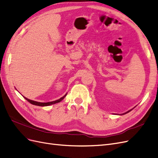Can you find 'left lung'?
Returning a JSON list of instances; mask_svg holds the SVG:
<instances>
[{
  "label": "left lung",
  "instance_id": "1",
  "mask_svg": "<svg viewBox=\"0 0 158 158\" xmlns=\"http://www.w3.org/2000/svg\"><path fill=\"white\" fill-rule=\"evenodd\" d=\"M133 109H134V108H133ZM132 109H131V110H129V111H128L127 112H126V113H123V114H126V113H128V112H130L131 111H132Z\"/></svg>",
  "mask_w": 158,
  "mask_h": 158
}]
</instances>
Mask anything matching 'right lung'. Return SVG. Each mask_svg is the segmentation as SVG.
<instances>
[{
    "instance_id": "add662e5",
    "label": "right lung",
    "mask_w": 158,
    "mask_h": 158,
    "mask_svg": "<svg viewBox=\"0 0 158 158\" xmlns=\"http://www.w3.org/2000/svg\"><path fill=\"white\" fill-rule=\"evenodd\" d=\"M67 94H66L63 97L60 98V99H57V100H55V101H53V102H47V103H41V102H35V101H33V100H30L29 99L26 98V97L23 96V98H24L27 102H29L30 103L33 104V105H35V106H42V107H45V106H50V105H52V104H55V103H59L62 100H63L65 97L66 95Z\"/></svg>"
}]
</instances>
